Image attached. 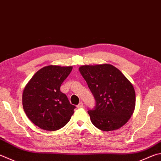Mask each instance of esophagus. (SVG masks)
Wrapping results in <instances>:
<instances>
[{"label": "esophagus", "instance_id": "esophagus-1", "mask_svg": "<svg viewBox=\"0 0 161 161\" xmlns=\"http://www.w3.org/2000/svg\"><path fill=\"white\" fill-rule=\"evenodd\" d=\"M77 107L78 108H83L84 107V104H83L82 102H80V103L77 105Z\"/></svg>", "mask_w": 161, "mask_h": 161}]
</instances>
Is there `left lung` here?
<instances>
[{
	"label": "left lung",
	"instance_id": "left-lung-1",
	"mask_svg": "<svg viewBox=\"0 0 161 161\" xmlns=\"http://www.w3.org/2000/svg\"><path fill=\"white\" fill-rule=\"evenodd\" d=\"M80 72L95 98L88 113L92 124L105 131L118 130L129 120L135 107V92L130 81L109 64L83 65Z\"/></svg>",
	"mask_w": 161,
	"mask_h": 161
}]
</instances>
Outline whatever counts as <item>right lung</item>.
Masks as SVG:
<instances>
[{
    "label": "right lung",
    "instance_id": "add662e5",
    "mask_svg": "<svg viewBox=\"0 0 161 161\" xmlns=\"http://www.w3.org/2000/svg\"><path fill=\"white\" fill-rule=\"evenodd\" d=\"M70 67L49 65L39 69L23 92L22 104L28 118L41 129L60 130L68 123L75 106L60 92Z\"/></svg>",
    "mask_w": 161,
    "mask_h": 161
}]
</instances>
